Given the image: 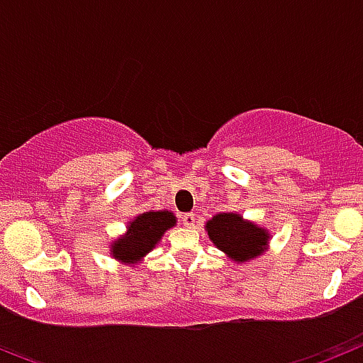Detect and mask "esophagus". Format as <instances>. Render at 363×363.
Returning <instances> with one entry per match:
<instances>
[{"mask_svg":"<svg viewBox=\"0 0 363 363\" xmlns=\"http://www.w3.org/2000/svg\"><path fill=\"white\" fill-rule=\"evenodd\" d=\"M182 221H184V225L187 227V229H194L196 227V214L194 213H187L182 216Z\"/></svg>","mask_w":363,"mask_h":363,"instance_id":"34e87169","label":"esophagus"}]
</instances>
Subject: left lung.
<instances>
[{"mask_svg": "<svg viewBox=\"0 0 363 363\" xmlns=\"http://www.w3.org/2000/svg\"><path fill=\"white\" fill-rule=\"evenodd\" d=\"M211 242L234 264H247L269 249L271 234L238 213H218L205 223Z\"/></svg>", "mask_w": 363, "mask_h": 363, "instance_id": "1", "label": "left lung"}]
</instances>
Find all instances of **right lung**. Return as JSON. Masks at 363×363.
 <instances>
[{"label": "right lung", "instance_id": "add662e5", "mask_svg": "<svg viewBox=\"0 0 363 363\" xmlns=\"http://www.w3.org/2000/svg\"><path fill=\"white\" fill-rule=\"evenodd\" d=\"M171 211H147L130 218L127 230L111 242V256L125 265L142 264L143 258L158 245L163 234L176 225Z\"/></svg>", "mask_w": 363, "mask_h": 363}]
</instances>
